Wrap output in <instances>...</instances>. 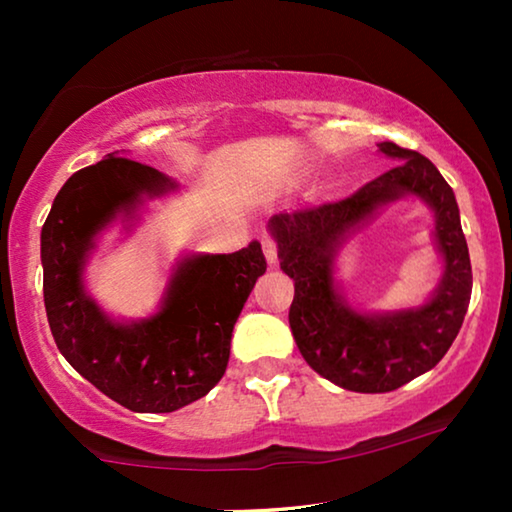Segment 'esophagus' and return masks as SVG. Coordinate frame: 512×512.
Returning <instances> with one entry per match:
<instances>
[{
    "mask_svg": "<svg viewBox=\"0 0 512 512\" xmlns=\"http://www.w3.org/2000/svg\"><path fill=\"white\" fill-rule=\"evenodd\" d=\"M261 247H263V254H265V258H268V263H270V265H272V263H277V242L272 240L270 235H263Z\"/></svg>",
    "mask_w": 512,
    "mask_h": 512,
    "instance_id": "1",
    "label": "esophagus"
}]
</instances>
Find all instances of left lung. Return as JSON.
<instances>
[{
    "label": "left lung",
    "instance_id": "obj_1",
    "mask_svg": "<svg viewBox=\"0 0 512 512\" xmlns=\"http://www.w3.org/2000/svg\"><path fill=\"white\" fill-rule=\"evenodd\" d=\"M380 151L401 163L345 200L270 219L279 265L296 289L289 324L300 354L321 377L359 394L394 391L436 366L464 324L473 289L471 258L450 184L422 153L394 142H382ZM403 194H419L437 214L444 282L419 311L361 315L334 293V249L349 227Z\"/></svg>",
    "mask_w": 512,
    "mask_h": 512
}]
</instances>
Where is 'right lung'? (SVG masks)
<instances>
[{
	"label": "right lung",
	"instance_id": "right-lung-1",
	"mask_svg": "<svg viewBox=\"0 0 512 512\" xmlns=\"http://www.w3.org/2000/svg\"><path fill=\"white\" fill-rule=\"evenodd\" d=\"M174 181L137 160L109 153L83 167L55 195L41 228L44 303L53 340L76 373L132 412H172L198 401L226 373L230 335L268 263L261 244L235 254L186 258L163 310L139 324H114L81 284L95 235L142 195Z\"/></svg>",
	"mask_w": 512,
	"mask_h": 512
}]
</instances>
